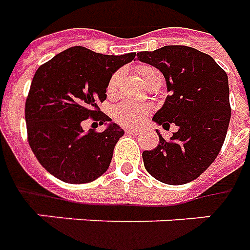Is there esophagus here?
Instances as JSON below:
<instances>
[{"instance_id":"1","label":"esophagus","mask_w":250,"mask_h":250,"mask_svg":"<svg viewBox=\"0 0 250 250\" xmlns=\"http://www.w3.org/2000/svg\"><path fill=\"white\" fill-rule=\"evenodd\" d=\"M126 133L134 134V136H136V134L140 133V130H137V129H126Z\"/></svg>"}]
</instances>
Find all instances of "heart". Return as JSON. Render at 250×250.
I'll list each match as a JSON object with an SVG mask.
<instances>
[{
    "mask_svg": "<svg viewBox=\"0 0 250 250\" xmlns=\"http://www.w3.org/2000/svg\"><path fill=\"white\" fill-rule=\"evenodd\" d=\"M137 71H139L140 77L144 83H148L152 78L160 75L156 68H153L150 65H140ZM120 74L121 72L117 71L111 75L109 83H107V93L111 94L116 91ZM149 111L150 106L125 101V102H121V104H118L113 107V118L124 126H137L144 121V118L149 114Z\"/></svg>",
    "mask_w": 250,
    "mask_h": 250,
    "instance_id": "b5f03b06",
    "label": "heart"
}]
</instances>
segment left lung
<instances>
[{
  "mask_svg": "<svg viewBox=\"0 0 250 250\" xmlns=\"http://www.w3.org/2000/svg\"><path fill=\"white\" fill-rule=\"evenodd\" d=\"M156 67L169 93L153 122L178 126L169 141L160 132L159 145L144 150L145 169L166 185H185L211 166L222 148L230 121L229 81L210 55L186 45H166L137 54Z\"/></svg>",
  "mask_w": 250,
  "mask_h": 250,
  "instance_id": "obj_1",
  "label": "left lung"
}]
</instances>
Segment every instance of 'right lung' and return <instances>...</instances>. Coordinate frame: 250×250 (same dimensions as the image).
I'll return each instance as SVG.
<instances>
[{
	"instance_id": "add662e5",
	"label": "right lung",
	"mask_w": 250,
	"mask_h": 250,
	"mask_svg": "<svg viewBox=\"0 0 250 250\" xmlns=\"http://www.w3.org/2000/svg\"><path fill=\"white\" fill-rule=\"evenodd\" d=\"M134 56L97 54L77 45L37 68L25 102L28 141L55 178L81 185L107 171L124 129L101 111L98 102L106 100L111 75ZM88 116L105 123V130L84 134L82 122Z\"/></svg>"
}]
</instances>
